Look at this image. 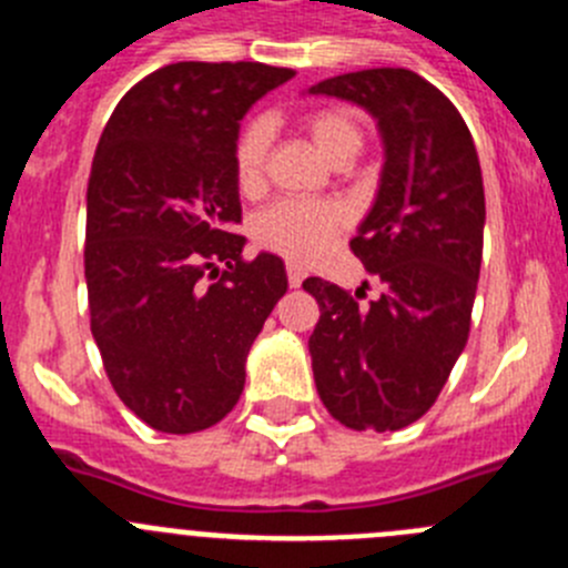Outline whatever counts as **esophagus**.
<instances>
[{"label": "esophagus", "mask_w": 568, "mask_h": 568, "mask_svg": "<svg viewBox=\"0 0 568 568\" xmlns=\"http://www.w3.org/2000/svg\"><path fill=\"white\" fill-rule=\"evenodd\" d=\"M287 278H290V287H301V281H304V270H301L295 262H290L287 264Z\"/></svg>", "instance_id": "esophagus-1"}]
</instances>
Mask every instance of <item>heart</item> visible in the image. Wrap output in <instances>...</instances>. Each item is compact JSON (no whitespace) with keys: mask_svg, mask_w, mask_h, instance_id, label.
I'll list each match as a JSON object with an SVG mask.
<instances>
[{"mask_svg":"<svg viewBox=\"0 0 568 568\" xmlns=\"http://www.w3.org/2000/svg\"><path fill=\"white\" fill-rule=\"evenodd\" d=\"M304 126L329 163H352L361 154L363 129L343 109H318L306 114ZM267 145L270 126L264 121H250L239 134L233 149V171L242 191H253L262 182ZM343 225H346V213L335 202L278 200L253 220V236L281 256L312 262L329 247Z\"/></svg>","mask_w":568,"mask_h":568,"instance_id":"heart-1","label":"heart"}]
</instances>
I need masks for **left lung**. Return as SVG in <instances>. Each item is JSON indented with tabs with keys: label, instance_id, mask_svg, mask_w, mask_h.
<instances>
[{
	"label": "left lung",
	"instance_id": "1",
	"mask_svg": "<svg viewBox=\"0 0 568 568\" xmlns=\"http://www.w3.org/2000/svg\"><path fill=\"white\" fill-rule=\"evenodd\" d=\"M310 95L366 109L386 149L374 205L352 239L379 295L361 304V293L304 281L321 306L312 374L341 425L399 430L436 403L470 335L485 239L481 165L454 103L403 67L326 78Z\"/></svg>",
	"mask_w": 568,
	"mask_h": 568
}]
</instances>
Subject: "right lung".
Here are the masks:
<instances>
[{"label": "right lung", "mask_w": 568, "mask_h": 568, "mask_svg": "<svg viewBox=\"0 0 568 568\" xmlns=\"http://www.w3.org/2000/svg\"><path fill=\"white\" fill-rule=\"evenodd\" d=\"M293 75L169 64L134 83L101 134L83 247L92 337L118 397L154 430L196 434L231 414L250 346L287 293L284 262H244L247 239L231 231L239 121Z\"/></svg>", "instance_id": "obj_1"}]
</instances>
